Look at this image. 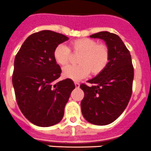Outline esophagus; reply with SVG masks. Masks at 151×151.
<instances>
[{
    "label": "esophagus",
    "instance_id": "obj_1",
    "mask_svg": "<svg viewBox=\"0 0 151 151\" xmlns=\"http://www.w3.org/2000/svg\"><path fill=\"white\" fill-rule=\"evenodd\" d=\"M75 85H76V88H79V86H80V84L78 83V82H75Z\"/></svg>",
    "mask_w": 151,
    "mask_h": 151
}]
</instances>
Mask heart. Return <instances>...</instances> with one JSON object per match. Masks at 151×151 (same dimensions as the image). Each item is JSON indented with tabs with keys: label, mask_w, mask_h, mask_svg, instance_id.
<instances>
[{
	"label": "heart",
	"mask_w": 151,
	"mask_h": 151,
	"mask_svg": "<svg viewBox=\"0 0 151 151\" xmlns=\"http://www.w3.org/2000/svg\"><path fill=\"white\" fill-rule=\"evenodd\" d=\"M71 50L74 54H81L78 59V66H66L63 70L66 78L74 81L82 79L88 76L100 74L107 66L110 53L105 45L98 44L91 38H79L71 42ZM71 52L66 45H59L54 50V58L60 66H65L69 62Z\"/></svg>",
	"instance_id": "b5f03b06"
}]
</instances>
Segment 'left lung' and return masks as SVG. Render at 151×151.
Returning <instances> with one entry per match:
<instances>
[{
    "instance_id": "1",
    "label": "left lung",
    "mask_w": 151,
    "mask_h": 151,
    "mask_svg": "<svg viewBox=\"0 0 151 151\" xmlns=\"http://www.w3.org/2000/svg\"><path fill=\"white\" fill-rule=\"evenodd\" d=\"M90 37L105 41L110 59L100 74L88 81L91 86L80 85L85 93L81 109L88 122L106 125L114 122L129 104L132 93L134 68L129 50L117 35L100 32Z\"/></svg>"
}]
</instances>
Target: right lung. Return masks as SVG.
Returning a JSON list of instances; mask_svg holds the SVG:
<instances>
[{"label":"right lung","instance_id":"obj_1","mask_svg":"<svg viewBox=\"0 0 151 151\" xmlns=\"http://www.w3.org/2000/svg\"><path fill=\"white\" fill-rule=\"evenodd\" d=\"M64 35L43 30L31 35L16 55L13 85L19 107L29 122L48 127L61 121L64 108L76 88L69 78L55 83L61 69L54 58Z\"/></svg>","mask_w":151,"mask_h":151}]
</instances>
